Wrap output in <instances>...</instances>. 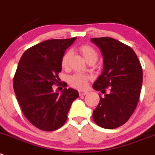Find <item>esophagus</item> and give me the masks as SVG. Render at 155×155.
I'll return each instance as SVG.
<instances>
[{"instance_id": "esophagus-1", "label": "esophagus", "mask_w": 155, "mask_h": 155, "mask_svg": "<svg viewBox=\"0 0 155 155\" xmlns=\"http://www.w3.org/2000/svg\"><path fill=\"white\" fill-rule=\"evenodd\" d=\"M87 91H82V90H80V91H79V94H80V96H84V95H85V94H87Z\"/></svg>"}]
</instances>
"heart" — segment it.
Segmentation results:
<instances>
[{
  "label": "heart",
  "instance_id": "b5f03b06",
  "mask_svg": "<svg viewBox=\"0 0 155 155\" xmlns=\"http://www.w3.org/2000/svg\"><path fill=\"white\" fill-rule=\"evenodd\" d=\"M80 51L87 61L91 59L97 61L98 54L93 47L87 45H82L80 47ZM71 56V51H67L64 54L62 58H61V66L63 68H68ZM88 78H89V77L84 74L76 73L69 77L68 82L71 86H72L73 87L78 88V89H84L87 87Z\"/></svg>",
  "mask_w": 155,
  "mask_h": 155
}]
</instances>
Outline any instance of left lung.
<instances>
[{"mask_svg":"<svg viewBox=\"0 0 155 155\" xmlns=\"http://www.w3.org/2000/svg\"><path fill=\"white\" fill-rule=\"evenodd\" d=\"M101 51L104 68L93 84L101 91L100 102L93 112L96 124L116 129L129 120L138 104L142 85V68L135 51L126 44L110 37L93 38ZM110 87V92L105 88Z\"/></svg>","mask_w":155,"mask_h":155,"instance_id":"8db88e82","label":"left lung"}]
</instances>
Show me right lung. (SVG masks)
<instances>
[{
  "instance_id": "obj_1",
  "label": "right lung",
  "mask_w": 155,
  "mask_h": 155,
  "mask_svg": "<svg viewBox=\"0 0 155 155\" xmlns=\"http://www.w3.org/2000/svg\"><path fill=\"white\" fill-rule=\"evenodd\" d=\"M77 37L45 40L25 51L14 78L17 100L25 117L38 129L54 131L67 120L78 91L52 89L61 71V58Z\"/></svg>"
}]
</instances>
